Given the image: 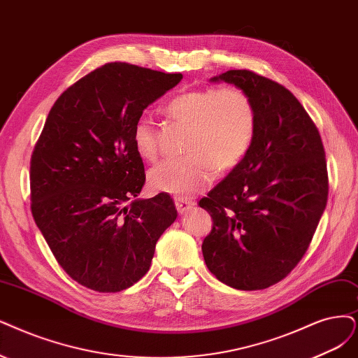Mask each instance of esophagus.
Here are the masks:
<instances>
[{
  "instance_id": "esophagus-1",
  "label": "esophagus",
  "mask_w": 358,
  "mask_h": 358,
  "mask_svg": "<svg viewBox=\"0 0 358 358\" xmlns=\"http://www.w3.org/2000/svg\"><path fill=\"white\" fill-rule=\"evenodd\" d=\"M176 206L180 214H186L189 209L194 206V202L190 199H184V197H176Z\"/></svg>"
}]
</instances>
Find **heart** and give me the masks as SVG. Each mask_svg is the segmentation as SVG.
Segmentation results:
<instances>
[{"instance_id":"obj_1","label":"heart","mask_w":358,"mask_h":358,"mask_svg":"<svg viewBox=\"0 0 358 358\" xmlns=\"http://www.w3.org/2000/svg\"><path fill=\"white\" fill-rule=\"evenodd\" d=\"M165 113L189 125L186 157L171 159L149 172L156 192L177 197L193 196L215 178L239 165L257 134V110L246 92L236 87H206L182 91L165 104ZM132 145L143 161L157 157V132L148 117H138L131 132Z\"/></svg>"}]
</instances>
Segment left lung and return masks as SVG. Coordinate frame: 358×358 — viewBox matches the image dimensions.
<instances>
[{"mask_svg":"<svg viewBox=\"0 0 358 358\" xmlns=\"http://www.w3.org/2000/svg\"><path fill=\"white\" fill-rule=\"evenodd\" d=\"M213 81L243 90L257 110L249 153L199 201L213 218L206 267L241 290L283 280L306 255L327 202L326 155L315 124L287 88L252 71Z\"/></svg>","mask_w":358,"mask_h":358,"instance_id":"8db88e82","label":"left lung"}]
</instances>
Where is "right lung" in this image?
I'll use <instances>...</instances> for the list:
<instances>
[{
  "mask_svg": "<svg viewBox=\"0 0 358 358\" xmlns=\"http://www.w3.org/2000/svg\"><path fill=\"white\" fill-rule=\"evenodd\" d=\"M182 79L106 63L52 104L31 156V210L60 267L97 292H121L149 271L177 218L171 196L136 199L143 159L131 132L143 110Z\"/></svg>",
  "mask_w": 358,
  "mask_h": 358,
  "instance_id": "obj_1",
  "label": "right lung"
}]
</instances>
